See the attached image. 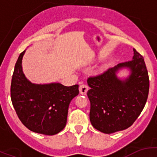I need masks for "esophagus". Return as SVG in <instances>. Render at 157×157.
Masks as SVG:
<instances>
[{"label":"esophagus","mask_w":157,"mask_h":157,"mask_svg":"<svg viewBox=\"0 0 157 157\" xmlns=\"http://www.w3.org/2000/svg\"><path fill=\"white\" fill-rule=\"evenodd\" d=\"M89 89L88 85L85 83H82L80 85V87H79V90H80V94L82 95H86V92H87Z\"/></svg>","instance_id":"1"}]
</instances>
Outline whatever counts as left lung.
<instances>
[{"label": "left lung", "instance_id": "8db88e82", "mask_svg": "<svg viewBox=\"0 0 157 157\" xmlns=\"http://www.w3.org/2000/svg\"><path fill=\"white\" fill-rule=\"evenodd\" d=\"M121 67H129L132 74L125 81L117 78ZM90 89V120L92 125L105 134L131 127L144 108L150 81L144 57L134 48L131 61L120 63L102 74L87 79Z\"/></svg>", "mask_w": 157, "mask_h": 157}]
</instances>
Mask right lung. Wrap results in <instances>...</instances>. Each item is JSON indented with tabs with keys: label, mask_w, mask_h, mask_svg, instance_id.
<instances>
[{
	"label": "right lung",
	"mask_w": 157,
	"mask_h": 157,
	"mask_svg": "<svg viewBox=\"0 0 157 157\" xmlns=\"http://www.w3.org/2000/svg\"><path fill=\"white\" fill-rule=\"evenodd\" d=\"M20 53L14 67L10 86L13 108L21 122L33 132L54 135L62 131L67 123L70 102L79 94L77 84H34L26 78L22 70Z\"/></svg>",
	"instance_id": "1"
}]
</instances>
